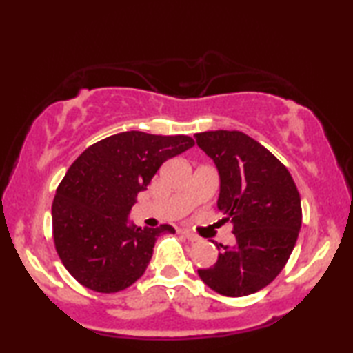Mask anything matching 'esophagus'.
I'll list each match as a JSON object with an SVG mask.
<instances>
[{"label": "esophagus", "mask_w": 353, "mask_h": 353, "mask_svg": "<svg viewBox=\"0 0 353 353\" xmlns=\"http://www.w3.org/2000/svg\"><path fill=\"white\" fill-rule=\"evenodd\" d=\"M182 234L187 236V240H190V241H199L201 240L198 235L193 234V232H190V230H182Z\"/></svg>", "instance_id": "34e87169"}]
</instances>
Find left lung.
Returning <instances> with one entry per match:
<instances>
[{"label": "left lung", "instance_id": "left-lung-1", "mask_svg": "<svg viewBox=\"0 0 353 353\" xmlns=\"http://www.w3.org/2000/svg\"><path fill=\"white\" fill-rule=\"evenodd\" d=\"M219 174L218 210L234 223V246L219 244L218 261L198 270L208 288L249 296L276 279L296 246L302 225L301 196L280 160L240 130L194 135Z\"/></svg>", "mask_w": 353, "mask_h": 353}]
</instances>
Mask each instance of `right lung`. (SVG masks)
Here are the masks:
<instances>
[{"label":"right lung","instance_id":"right-lung-1","mask_svg":"<svg viewBox=\"0 0 353 353\" xmlns=\"http://www.w3.org/2000/svg\"><path fill=\"white\" fill-rule=\"evenodd\" d=\"M194 146L187 135L129 130L87 148L62 179L52 202V234L63 266L98 292L126 290L145 274L157 236L174 227H137V194L163 162Z\"/></svg>","mask_w":353,"mask_h":353}]
</instances>
